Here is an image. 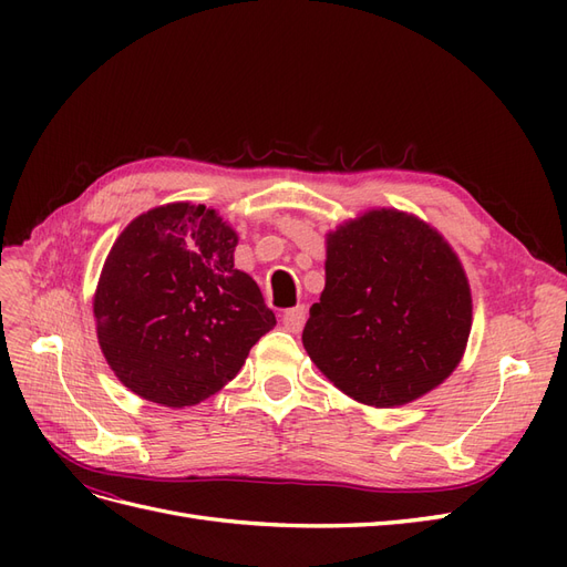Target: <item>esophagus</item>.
<instances>
[{"instance_id":"esophagus-1","label":"esophagus","mask_w":567,"mask_h":567,"mask_svg":"<svg viewBox=\"0 0 567 567\" xmlns=\"http://www.w3.org/2000/svg\"><path fill=\"white\" fill-rule=\"evenodd\" d=\"M305 319H307L305 305H296V307H290V310L284 312V319H281V321H284V329H286V331L300 333L302 326H305Z\"/></svg>"}]
</instances>
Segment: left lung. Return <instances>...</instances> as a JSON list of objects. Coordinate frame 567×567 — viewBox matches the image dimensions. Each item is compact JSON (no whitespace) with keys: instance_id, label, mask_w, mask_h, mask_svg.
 <instances>
[{"instance_id":"obj_1","label":"left lung","mask_w":567,"mask_h":567,"mask_svg":"<svg viewBox=\"0 0 567 567\" xmlns=\"http://www.w3.org/2000/svg\"><path fill=\"white\" fill-rule=\"evenodd\" d=\"M473 323L468 277L416 215L367 210L326 234V286L302 346L348 398L409 404L458 367Z\"/></svg>"}]
</instances>
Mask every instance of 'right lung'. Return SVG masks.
<instances>
[{"label": "right lung", "instance_id": "1", "mask_svg": "<svg viewBox=\"0 0 567 567\" xmlns=\"http://www.w3.org/2000/svg\"><path fill=\"white\" fill-rule=\"evenodd\" d=\"M238 234L217 210L167 203L115 238L94 293L99 348L142 400L194 406L225 388L277 326L234 267Z\"/></svg>", "mask_w": 567, "mask_h": 567}]
</instances>
